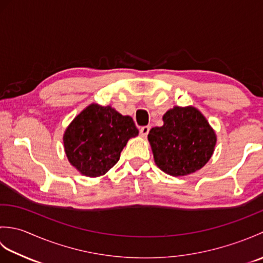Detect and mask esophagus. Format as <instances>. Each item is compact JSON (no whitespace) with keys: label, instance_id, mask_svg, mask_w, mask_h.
Segmentation results:
<instances>
[{"label":"esophagus","instance_id":"obj_1","mask_svg":"<svg viewBox=\"0 0 263 263\" xmlns=\"http://www.w3.org/2000/svg\"><path fill=\"white\" fill-rule=\"evenodd\" d=\"M149 131H150V126H149V125H148V126H142V127L140 128V135H141V137H142V138H146V137L148 136Z\"/></svg>","mask_w":263,"mask_h":263}]
</instances>
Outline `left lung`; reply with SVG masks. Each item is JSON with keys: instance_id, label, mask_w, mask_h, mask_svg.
<instances>
[{"instance_id": "obj_1", "label": "left lung", "mask_w": 263, "mask_h": 263, "mask_svg": "<svg viewBox=\"0 0 263 263\" xmlns=\"http://www.w3.org/2000/svg\"><path fill=\"white\" fill-rule=\"evenodd\" d=\"M163 121V126L153 127L148 135L156 165L175 177L202 168L217 142L216 132L204 115L193 106H174Z\"/></svg>"}]
</instances>
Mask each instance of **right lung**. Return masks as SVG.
Masks as SVG:
<instances>
[{"mask_svg": "<svg viewBox=\"0 0 263 263\" xmlns=\"http://www.w3.org/2000/svg\"><path fill=\"white\" fill-rule=\"evenodd\" d=\"M138 135L131 116L120 114L111 106L90 104L65 128L64 152L80 174L98 177L119 161L127 141Z\"/></svg>", "mask_w": 263, "mask_h": 263, "instance_id": "obj_1", "label": "right lung"}]
</instances>
